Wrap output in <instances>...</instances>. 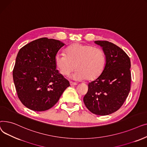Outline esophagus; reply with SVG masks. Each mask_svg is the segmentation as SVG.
<instances>
[{
  "label": "esophagus",
  "instance_id": "34e87169",
  "mask_svg": "<svg viewBox=\"0 0 147 147\" xmlns=\"http://www.w3.org/2000/svg\"><path fill=\"white\" fill-rule=\"evenodd\" d=\"M69 84H70L71 86H74V85H76V84H77L76 83L73 82H69Z\"/></svg>",
  "mask_w": 147,
  "mask_h": 147
}]
</instances>
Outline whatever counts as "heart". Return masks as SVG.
<instances>
[{
  "mask_svg": "<svg viewBox=\"0 0 147 147\" xmlns=\"http://www.w3.org/2000/svg\"><path fill=\"white\" fill-rule=\"evenodd\" d=\"M66 55L58 53L55 63L60 73L66 76L77 70L71 76L78 80H96L103 72L106 64L104 51L93 46L76 43L68 46Z\"/></svg>",
  "mask_w": 147,
  "mask_h": 147,
  "instance_id": "1",
  "label": "heart"
}]
</instances>
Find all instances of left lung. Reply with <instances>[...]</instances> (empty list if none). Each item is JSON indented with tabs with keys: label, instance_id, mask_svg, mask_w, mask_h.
Masks as SVG:
<instances>
[{
	"label": "left lung",
	"instance_id": "1",
	"mask_svg": "<svg viewBox=\"0 0 147 147\" xmlns=\"http://www.w3.org/2000/svg\"><path fill=\"white\" fill-rule=\"evenodd\" d=\"M106 58L105 67L98 79L88 84L83 98L87 109L100 115L118 110L126 99L130 90V60L126 52L108 41L96 40Z\"/></svg>",
	"mask_w": 147,
	"mask_h": 147
}]
</instances>
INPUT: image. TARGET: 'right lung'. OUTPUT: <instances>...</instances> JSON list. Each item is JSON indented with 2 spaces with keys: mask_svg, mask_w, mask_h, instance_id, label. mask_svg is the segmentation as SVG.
I'll return each instance as SVG.
<instances>
[{
  "mask_svg": "<svg viewBox=\"0 0 147 147\" xmlns=\"http://www.w3.org/2000/svg\"><path fill=\"white\" fill-rule=\"evenodd\" d=\"M65 45L43 37L31 42L19 51L13 70L18 96L28 109L43 111L55 105L69 82L56 69L55 57Z\"/></svg>",
  "mask_w": 147,
  "mask_h": 147,
  "instance_id": "obj_1",
  "label": "right lung"
}]
</instances>
